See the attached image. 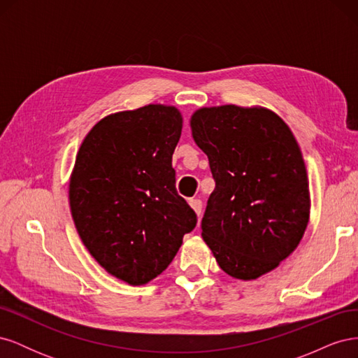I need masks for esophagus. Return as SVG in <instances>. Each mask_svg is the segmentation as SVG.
I'll use <instances>...</instances> for the list:
<instances>
[{"label": "esophagus", "mask_w": 358, "mask_h": 358, "mask_svg": "<svg viewBox=\"0 0 358 358\" xmlns=\"http://www.w3.org/2000/svg\"><path fill=\"white\" fill-rule=\"evenodd\" d=\"M189 206L191 208L194 209V212L197 213V216H200L201 215V200H199V199H191L189 200Z\"/></svg>", "instance_id": "1"}]
</instances>
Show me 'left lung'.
Masks as SVG:
<instances>
[{
  "label": "left lung",
  "mask_w": 358,
  "mask_h": 358,
  "mask_svg": "<svg viewBox=\"0 0 358 358\" xmlns=\"http://www.w3.org/2000/svg\"><path fill=\"white\" fill-rule=\"evenodd\" d=\"M189 124L215 179L203 241L227 275H266L294 251L309 222L308 171L294 134L259 106L201 107Z\"/></svg>",
  "instance_id": "8db88e82"
}]
</instances>
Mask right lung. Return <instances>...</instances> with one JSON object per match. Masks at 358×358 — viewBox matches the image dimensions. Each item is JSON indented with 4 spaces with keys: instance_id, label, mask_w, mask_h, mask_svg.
Returning a JSON list of instances; mask_svg holds the SVG:
<instances>
[{
    "instance_id": "obj_1",
    "label": "right lung",
    "mask_w": 358,
    "mask_h": 358,
    "mask_svg": "<svg viewBox=\"0 0 358 358\" xmlns=\"http://www.w3.org/2000/svg\"><path fill=\"white\" fill-rule=\"evenodd\" d=\"M175 106L107 115L76 155L69 199L83 245L107 273L145 285L173 262L197 216L176 191Z\"/></svg>"
}]
</instances>
